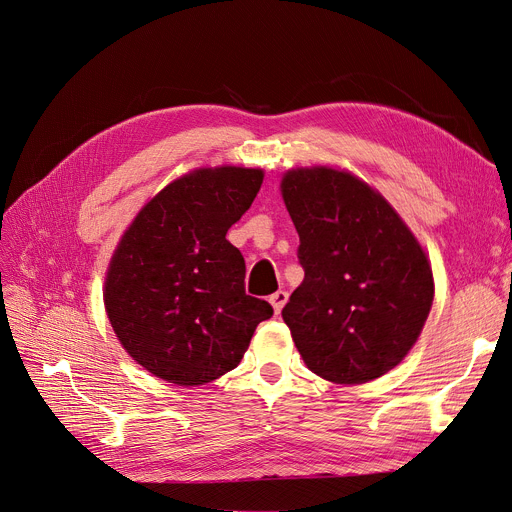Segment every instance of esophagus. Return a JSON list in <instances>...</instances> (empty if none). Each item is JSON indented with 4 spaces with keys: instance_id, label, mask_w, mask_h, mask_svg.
Instances as JSON below:
<instances>
[{
    "instance_id": "34e87169",
    "label": "esophagus",
    "mask_w": 512,
    "mask_h": 512,
    "mask_svg": "<svg viewBox=\"0 0 512 512\" xmlns=\"http://www.w3.org/2000/svg\"><path fill=\"white\" fill-rule=\"evenodd\" d=\"M286 302H288V292H284V290H277L275 294L269 296V304L273 306V312H275V314L282 312V308H284Z\"/></svg>"
}]
</instances>
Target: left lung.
Instances as JSON below:
<instances>
[{
    "instance_id": "1",
    "label": "left lung",
    "mask_w": 512,
    "mask_h": 512,
    "mask_svg": "<svg viewBox=\"0 0 512 512\" xmlns=\"http://www.w3.org/2000/svg\"><path fill=\"white\" fill-rule=\"evenodd\" d=\"M280 192L304 267L282 310L300 357L333 384L382 378L429 318L435 280L427 251L374 185L347 169L292 167Z\"/></svg>"
}]
</instances>
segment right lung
<instances>
[{"mask_svg": "<svg viewBox=\"0 0 512 512\" xmlns=\"http://www.w3.org/2000/svg\"><path fill=\"white\" fill-rule=\"evenodd\" d=\"M261 167H196L167 183L122 232L104 306L124 351L175 386L235 369L273 308L245 294V259L226 241L253 204Z\"/></svg>", "mask_w": 512, "mask_h": 512, "instance_id": "1", "label": "right lung"}]
</instances>
